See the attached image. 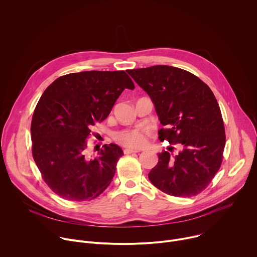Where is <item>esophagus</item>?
<instances>
[{
  "instance_id": "esophagus-1",
  "label": "esophagus",
  "mask_w": 257,
  "mask_h": 257,
  "mask_svg": "<svg viewBox=\"0 0 257 257\" xmlns=\"http://www.w3.org/2000/svg\"><path fill=\"white\" fill-rule=\"evenodd\" d=\"M133 153H138L137 150H133V149H125L124 150V154L125 155H130V154H133Z\"/></svg>"
}]
</instances>
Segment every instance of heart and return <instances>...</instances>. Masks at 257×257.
Returning a JSON list of instances; mask_svg holds the SVG:
<instances>
[{
  "mask_svg": "<svg viewBox=\"0 0 257 257\" xmlns=\"http://www.w3.org/2000/svg\"><path fill=\"white\" fill-rule=\"evenodd\" d=\"M149 131L143 129H127L115 134V140L130 149H141L148 143Z\"/></svg>",
  "mask_w": 257,
  "mask_h": 257,
  "instance_id": "b5f03b06",
  "label": "heart"
}]
</instances>
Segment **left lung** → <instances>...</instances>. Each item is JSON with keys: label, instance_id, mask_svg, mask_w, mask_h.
Masks as SVG:
<instances>
[{"label": "left lung", "instance_id": "1", "mask_svg": "<svg viewBox=\"0 0 257 257\" xmlns=\"http://www.w3.org/2000/svg\"><path fill=\"white\" fill-rule=\"evenodd\" d=\"M152 98L163 126L160 140L181 143L175 157L164 151L150 172L153 184L177 197L200 193L221 167L226 143L221 109L210 88L192 73L157 65L127 70Z\"/></svg>", "mask_w": 257, "mask_h": 257}]
</instances>
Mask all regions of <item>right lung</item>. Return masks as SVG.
<instances>
[{"label":"right lung","instance_id":"obj_1","mask_svg":"<svg viewBox=\"0 0 257 257\" xmlns=\"http://www.w3.org/2000/svg\"><path fill=\"white\" fill-rule=\"evenodd\" d=\"M125 88L134 83L125 71H84L56 79L43 93L31 121L33 160L48 186L70 201L92 200L112 182L124 155L115 143L86 156L87 138Z\"/></svg>","mask_w":257,"mask_h":257}]
</instances>
